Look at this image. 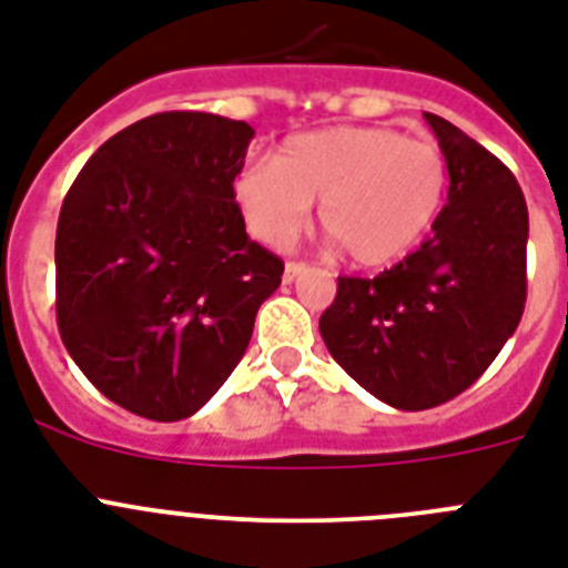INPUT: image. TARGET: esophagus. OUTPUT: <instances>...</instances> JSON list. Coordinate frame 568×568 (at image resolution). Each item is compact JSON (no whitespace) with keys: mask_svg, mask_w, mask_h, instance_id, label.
<instances>
[{"mask_svg":"<svg viewBox=\"0 0 568 568\" xmlns=\"http://www.w3.org/2000/svg\"><path fill=\"white\" fill-rule=\"evenodd\" d=\"M308 265L306 262H297V260H292V262H285V271H283V280L285 283H292V280H297L300 274H303V271H306Z\"/></svg>","mask_w":568,"mask_h":568,"instance_id":"esophagus-1","label":"esophagus"}]
</instances>
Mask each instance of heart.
Segmentation results:
<instances>
[{"instance_id": "1", "label": "heart", "mask_w": 568, "mask_h": 568, "mask_svg": "<svg viewBox=\"0 0 568 568\" xmlns=\"http://www.w3.org/2000/svg\"><path fill=\"white\" fill-rule=\"evenodd\" d=\"M450 170L430 138L387 126H332L285 138L271 161L242 166L233 202L247 231L285 247L303 231L312 202L321 227L355 265L404 260L436 227Z\"/></svg>"}]
</instances>
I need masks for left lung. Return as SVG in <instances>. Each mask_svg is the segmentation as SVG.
<instances>
[{
	"label": "left lung",
	"instance_id": "left-lung-1",
	"mask_svg": "<svg viewBox=\"0 0 568 568\" xmlns=\"http://www.w3.org/2000/svg\"><path fill=\"white\" fill-rule=\"evenodd\" d=\"M450 170L433 236L384 274L337 276L326 349L398 409H430L474 384L526 308L528 207L517 179L459 126L424 112Z\"/></svg>",
	"mask_w": 568,
	"mask_h": 568
}]
</instances>
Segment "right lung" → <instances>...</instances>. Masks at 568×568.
Here are the masks:
<instances>
[{
  "mask_svg": "<svg viewBox=\"0 0 568 568\" xmlns=\"http://www.w3.org/2000/svg\"><path fill=\"white\" fill-rule=\"evenodd\" d=\"M254 130L159 112L85 161L57 222V326L109 402L179 422L211 402L254 335L283 260L233 202Z\"/></svg>",
  "mask_w": 568,
  "mask_h": 568,
  "instance_id": "add662e5",
  "label": "right lung"
}]
</instances>
